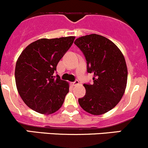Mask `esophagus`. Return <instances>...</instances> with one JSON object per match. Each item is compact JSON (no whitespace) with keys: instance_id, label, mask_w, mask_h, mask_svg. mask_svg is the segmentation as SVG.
I'll return each instance as SVG.
<instances>
[{"instance_id":"1","label":"esophagus","mask_w":148,"mask_h":148,"mask_svg":"<svg viewBox=\"0 0 148 148\" xmlns=\"http://www.w3.org/2000/svg\"><path fill=\"white\" fill-rule=\"evenodd\" d=\"M71 84H72L73 86H77V85H79V81L77 80H75L74 82H72V83H71Z\"/></svg>"}]
</instances>
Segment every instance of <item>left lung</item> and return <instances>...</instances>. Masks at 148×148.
Returning a JSON list of instances; mask_svg holds the SVG:
<instances>
[{"label": "left lung", "mask_w": 148, "mask_h": 148, "mask_svg": "<svg viewBox=\"0 0 148 148\" xmlns=\"http://www.w3.org/2000/svg\"><path fill=\"white\" fill-rule=\"evenodd\" d=\"M74 43L86 58L87 72L93 74V84H83L86 95L78 99L79 104L93 115L106 113L125 91L127 68L123 54L112 41L96 34L77 38Z\"/></svg>", "instance_id": "1"}]
</instances>
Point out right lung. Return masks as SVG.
I'll use <instances>...</instances> for the list:
<instances>
[{
    "label": "right lung",
    "instance_id": "add662e5",
    "mask_svg": "<svg viewBox=\"0 0 148 148\" xmlns=\"http://www.w3.org/2000/svg\"><path fill=\"white\" fill-rule=\"evenodd\" d=\"M74 39L75 36L41 39L20 55L16 64V84L22 100L32 110L50 114L62 106L69 83L54 73Z\"/></svg>",
    "mask_w": 148,
    "mask_h": 148
}]
</instances>
